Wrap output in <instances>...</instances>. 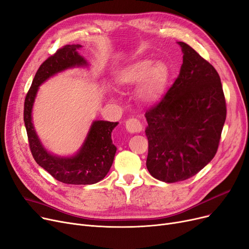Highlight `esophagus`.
Segmentation results:
<instances>
[{"mask_svg": "<svg viewBox=\"0 0 249 249\" xmlns=\"http://www.w3.org/2000/svg\"><path fill=\"white\" fill-rule=\"evenodd\" d=\"M125 128L128 133L136 134L143 131V124L138 118H128L125 122Z\"/></svg>", "mask_w": 249, "mask_h": 249, "instance_id": "34e87169", "label": "esophagus"}]
</instances>
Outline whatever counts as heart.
Instances as JSON below:
<instances>
[{
  "instance_id": "b5f03b06",
  "label": "heart",
  "mask_w": 249,
  "mask_h": 249,
  "mask_svg": "<svg viewBox=\"0 0 249 249\" xmlns=\"http://www.w3.org/2000/svg\"><path fill=\"white\" fill-rule=\"evenodd\" d=\"M119 85L123 87H138L137 95L144 103H155L165 92L168 83V69L162 62L154 63L148 59L133 62L119 72Z\"/></svg>"
}]
</instances>
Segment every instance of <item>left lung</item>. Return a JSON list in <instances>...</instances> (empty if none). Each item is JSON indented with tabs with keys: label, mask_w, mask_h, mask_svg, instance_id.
<instances>
[{
	"label": "left lung",
	"mask_w": 249,
	"mask_h": 249,
	"mask_svg": "<svg viewBox=\"0 0 249 249\" xmlns=\"http://www.w3.org/2000/svg\"><path fill=\"white\" fill-rule=\"evenodd\" d=\"M183 64L176 81L146 111L147 170L159 181L187 180L214 157L227 107L220 75L193 48L178 42Z\"/></svg>",
	"instance_id": "8db88e82"
}]
</instances>
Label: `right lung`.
<instances>
[{
    "label": "right lung",
    "mask_w": 249,
    "mask_h": 249,
    "mask_svg": "<svg viewBox=\"0 0 249 249\" xmlns=\"http://www.w3.org/2000/svg\"><path fill=\"white\" fill-rule=\"evenodd\" d=\"M81 47V45H66L41 64L26 94L23 111L29 149L35 160L57 181L71 185L95 184L108 174L116 152V147L111 140V132L118 123L94 122L77 154L72 157H59L48 153L39 142L32 123V109L38 86L49 77L67 68L87 65V61L76 52Z\"/></svg>",
    "instance_id": "add662e5"
}]
</instances>
